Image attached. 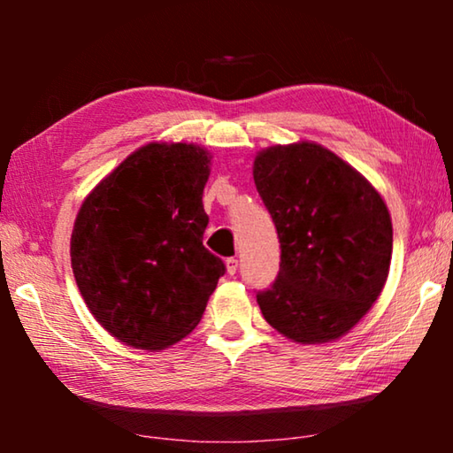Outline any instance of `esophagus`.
<instances>
[{
  "label": "esophagus",
  "instance_id": "34e87169",
  "mask_svg": "<svg viewBox=\"0 0 453 453\" xmlns=\"http://www.w3.org/2000/svg\"><path fill=\"white\" fill-rule=\"evenodd\" d=\"M226 267H227V273L234 275L237 272V267H240V262H237L235 257H227L226 259Z\"/></svg>",
  "mask_w": 453,
  "mask_h": 453
}]
</instances>
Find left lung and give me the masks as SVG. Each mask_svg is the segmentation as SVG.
I'll use <instances>...</instances> for the list:
<instances>
[{"label":"left lung","mask_w":453,"mask_h":453,"mask_svg":"<svg viewBox=\"0 0 453 453\" xmlns=\"http://www.w3.org/2000/svg\"><path fill=\"white\" fill-rule=\"evenodd\" d=\"M254 181L281 250L275 281L256 294L265 321L300 343L348 334L388 280L394 232L381 196L310 142L259 153Z\"/></svg>","instance_id":"8db88e82"}]
</instances>
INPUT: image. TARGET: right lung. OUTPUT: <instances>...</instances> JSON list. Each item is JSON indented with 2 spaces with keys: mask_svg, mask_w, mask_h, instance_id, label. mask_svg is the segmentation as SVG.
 Masks as SVG:
<instances>
[{
  "mask_svg": "<svg viewBox=\"0 0 453 453\" xmlns=\"http://www.w3.org/2000/svg\"><path fill=\"white\" fill-rule=\"evenodd\" d=\"M210 157L191 143L134 151L86 197L72 267L89 311L119 342L164 349L202 319L226 264L203 245Z\"/></svg>",
  "mask_w": 453,
  "mask_h": 453,
  "instance_id": "1",
  "label": "right lung"
}]
</instances>
